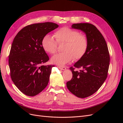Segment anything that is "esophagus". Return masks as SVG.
I'll use <instances>...</instances> for the list:
<instances>
[{
	"instance_id": "obj_1",
	"label": "esophagus",
	"mask_w": 123,
	"mask_h": 123,
	"mask_svg": "<svg viewBox=\"0 0 123 123\" xmlns=\"http://www.w3.org/2000/svg\"><path fill=\"white\" fill-rule=\"evenodd\" d=\"M58 68L61 69V70H66V68L65 67H61V66H59Z\"/></svg>"
}]
</instances>
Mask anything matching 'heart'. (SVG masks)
<instances>
[{"label": "heart", "mask_w": 123, "mask_h": 123, "mask_svg": "<svg viewBox=\"0 0 123 123\" xmlns=\"http://www.w3.org/2000/svg\"><path fill=\"white\" fill-rule=\"evenodd\" d=\"M53 38L49 34L44 35L42 45L44 51L50 54L56 52L57 44L64 45L62 51L64 52L55 55L51 62L59 66H64L73 58L75 60L82 58L87 50L88 39L87 36L69 27H63L54 33Z\"/></svg>", "instance_id": "1"}]
</instances>
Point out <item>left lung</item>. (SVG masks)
Masks as SVG:
<instances>
[{"mask_svg": "<svg viewBox=\"0 0 123 123\" xmlns=\"http://www.w3.org/2000/svg\"><path fill=\"white\" fill-rule=\"evenodd\" d=\"M72 28L86 33L88 47L84 56L70 68L73 76L66 85L72 94L78 98H85L97 91L107 79L110 55L105 38L93 25L74 24ZM75 68L81 69L77 72Z\"/></svg>", "mask_w": 123, "mask_h": 123, "instance_id": "obj_1", "label": "left lung"}]
</instances>
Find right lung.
I'll list each match as a JSON object with an SVG mask.
<instances>
[{"mask_svg":"<svg viewBox=\"0 0 123 123\" xmlns=\"http://www.w3.org/2000/svg\"><path fill=\"white\" fill-rule=\"evenodd\" d=\"M58 27L47 22L30 25L15 37L9 55L10 76L15 85L24 94L35 96L49 83L54 65L42 64L49 60L42 45L43 37Z\"/></svg>","mask_w":123,"mask_h":123,"instance_id":"add662e5","label":"right lung"}]
</instances>
